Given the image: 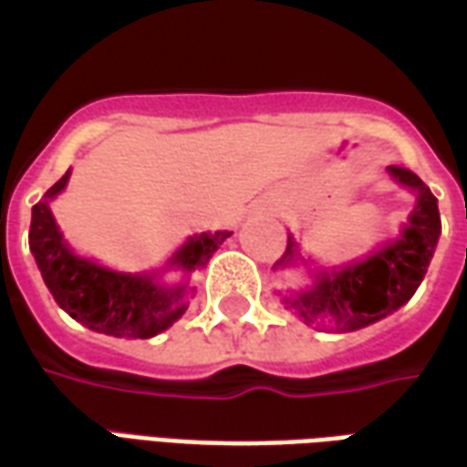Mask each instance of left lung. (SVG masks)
I'll return each instance as SVG.
<instances>
[{
    "instance_id": "left-lung-1",
    "label": "left lung",
    "mask_w": 467,
    "mask_h": 467,
    "mask_svg": "<svg viewBox=\"0 0 467 467\" xmlns=\"http://www.w3.org/2000/svg\"><path fill=\"white\" fill-rule=\"evenodd\" d=\"M388 172L405 187L418 192V202L398 243L382 247L365 263L345 270L315 273V285L300 295L285 297L287 307L297 310L305 323H320L337 333H352L395 313L420 287L422 277L441 237V213L435 194L408 167L390 164ZM300 260L293 234L275 267Z\"/></svg>"
}]
</instances>
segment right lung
I'll use <instances>...</instances> for the list:
<instances>
[{"mask_svg":"<svg viewBox=\"0 0 467 467\" xmlns=\"http://www.w3.org/2000/svg\"><path fill=\"white\" fill-rule=\"evenodd\" d=\"M67 180L69 172L47 190L42 202L32 207L29 224V250L57 305L95 333L147 340L167 330L187 310L190 290L184 285L162 287L147 275L112 273L92 260L77 257L62 240L47 204L57 192L65 190ZM230 234L233 233L197 234L174 254L172 263L182 267L184 273H192L207 265L214 250Z\"/></svg>","mask_w":467,"mask_h":467,"instance_id":"1","label":"right lung"}]
</instances>
